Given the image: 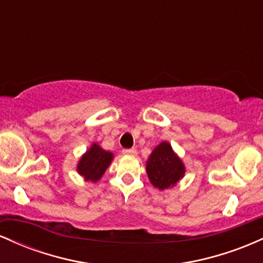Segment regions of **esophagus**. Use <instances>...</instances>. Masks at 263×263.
<instances>
[{
  "instance_id": "esophagus-1",
  "label": "esophagus",
  "mask_w": 263,
  "mask_h": 263,
  "mask_svg": "<svg viewBox=\"0 0 263 263\" xmlns=\"http://www.w3.org/2000/svg\"><path fill=\"white\" fill-rule=\"evenodd\" d=\"M122 153H123V155L135 156V155H137V149H136V148H126V149L122 151Z\"/></svg>"
}]
</instances>
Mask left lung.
Wrapping results in <instances>:
<instances>
[{"label": "left lung", "instance_id": "left-lung-1", "mask_svg": "<svg viewBox=\"0 0 263 263\" xmlns=\"http://www.w3.org/2000/svg\"><path fill=\"white\" fill-rule=\"evenodd\" d=\"M146 171L151 183L161 190L176 185L185 172L182 161L168 142H162L153 149L147 161Z\"/></svg>", "mask_w": 263, "mask_h": 263}]
</instances>
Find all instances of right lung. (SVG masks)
<instances>
[{
    "instance_id": "obj_1",
    "label": "right lung",
    "mask_w": 263,
    "mask_h": 263,
    "mask_svg": "<svg viewBox=\"0 0 263 263\" xmlns=\"http://www.w3.org/2000/svg\"><path fill=\"white\" fill-rule=\"evenodd\" d=\"M111 161H112V153L100 148L98 144H92L91 148L81 157L78 164V172L86 180L96 182L105 173Z\"/></svg>"
}]
</instances>
